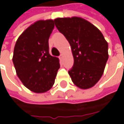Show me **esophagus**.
<instances>
[{
    "instance_id": "esophagus-1",
    "label": "esophagus",
    "mask_w": 124,
    "mask_h": 124,
    "mask_svg": "<svg viewBox=\"0 0 124 124\" xmlns=\"http://www.w3.org/2000/svg\"><path fill=\"white\" fill-rule=\"evenodd\" d=\"M59 58V59H62V58H63V54H61Z\"/></svg>"
}]
</instances>
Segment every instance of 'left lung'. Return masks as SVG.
I'll return each instance as SVG.
<instances>
[{"instance_id": "1", "label": "left lung", "mask_w": 124, "mask_h": 124, "mask_svg": "<svg viewBox=\"0 0 124 124\" xmlns=\"http://www.w3.org/2000/svg\"><path fill=\"white\" fill-rule=\"evenodd\" d=\"M55 25L68 41L74 65L68 71L72 82L81 89L92 88L102 76L108 59V45L102 33L79 18H58Z\"/></svg>"}]
</instances>
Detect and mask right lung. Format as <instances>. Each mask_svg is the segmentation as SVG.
Here are the masks:
<instances>
[{"label": "right lung", "mask_w": 124, "mask_h": 124, "mask_svg": "<svg viewBox=\"0 0 124 124\" xmlns=\"http://www.w3.org/2000/svg\"><path fill=\"white\" fill-rule=\"evenodd\" d=\"M53 20L39 21L21 34L14 50L13 63L23 85L36 93L47 92L54 85L59 60L49 53Z\"/></svg>", "instance_id": "right-lung-1"}]
</instances>
